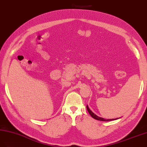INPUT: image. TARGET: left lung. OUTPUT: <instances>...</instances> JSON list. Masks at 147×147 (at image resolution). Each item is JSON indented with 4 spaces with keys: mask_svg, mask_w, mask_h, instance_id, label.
I'll use <instances>...</instances> for the list:
<instances>
[{
    "mask_svg": "<svg viewBox=\"0 0 147 147\" xmlns=\"http://www.w3.org/2000/svg\"><path fill=\"white\" fill-rule=\"evenodd\" d=\"M86 109H87V110H88V111L89 114L91 115V116H92L93 118L95 119H96V120L101 121H113V120L117 119H105L99 117V116H96V115L95 114H94V113L92 111H91V110L89 109L88 105L86 106Z\"/></svg>",
    "mask_w": 147,
    "mask_h": 147,
    "instance_id": "left-lung-1",
    "label": "left lung"
}]
</instances>
